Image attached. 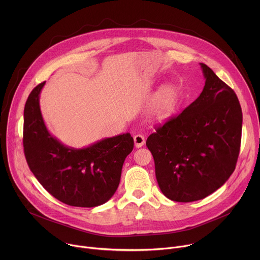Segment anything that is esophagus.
I'll return each mask as SVG.
<instances>
[{"label": "esophagus", "mask_w": 260, "mask_h": 260, "mask_svg": "<svg viewBox=\"0 0 260 260\" xmlns=\"http://www.w3.org/2000/svg\"><path fill=\"white\" fill-rule=\"evenodd\" d=\"M134 142H135V146L137 148H141L145 144V138L142 135H136L134 137Z\"/></svg>", "instance_id": "esophagus-1"}]
</instances>
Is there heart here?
I'll use <instances>...</instances> for the list:
<instances>
[{
  "instance_id": "heart-1",
  "label": "heart",
  "mask_w": 260,
  "mask_h": 260,
  "mask_svg": "<svg viewBox=\"0 0 260 260\" xmlns=\"http://www.w3.org/2000/svg\"><path fill=\"white\" fill-rule=\"evenodd\" d=\"M179 101V88L174 84H167L156 92L148 105L147 115L156 122L167 121L175 114Z\"/></svg>"
}]
</instances>
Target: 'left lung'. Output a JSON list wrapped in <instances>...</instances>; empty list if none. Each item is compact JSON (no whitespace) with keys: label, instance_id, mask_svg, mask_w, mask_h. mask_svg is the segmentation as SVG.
Masks as SVG:
<instances>
[{"label":"left lung","instance_id":"8db88e82","mask_svg":"<svg viewBox=\"0 0 260 260\" xmlns=\"http://www.w3.org/2000/svg\"><path fill=\"white\" fill-rule=\"evenodd\" d=\"M200 64L206 80L200 96L146 141L161 192L181 203L220 188L235 171L241 146L243 115L235 91Z\"/></svg>","mask_w":260,"mask_h":260}]
</instances>
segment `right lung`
I'll return each instance as SVG.
<instances>
[{
  "mask_svg": "<svg viewBox=\"0 0 260 260\" xmlns=\"http://www.w3.org/2000/svg\"><path fill=\"white\" fill-rule=\"evenodd\" d=\"M45 82L29 93L23 112V148L27 165L55 199L74 207L108 202L118 188L121 170L133 151L129 133L105 138L84 148L62 144L48 131L40 109Z\"/></svg>",
  "mask_w": 260,
  "mask_h": 260,
  "instance_id": "obj_1",
  "label": "right lung"
}]
</instances>
